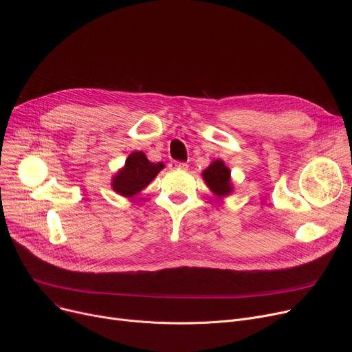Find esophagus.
Masks as SVG:
<instances>
[{"label":"esophagus","mask_w":352,"mask_h":352,"mask_svg":"<svg viewBox=\"0 0 352 352\" xmlns=\"http://www.w3.org/2000/svg\"><path fill=\"white\" fill-rule=\"evenodd\" d=\"M170 168H171V170H188V164H187V162L171 161V162H170Z\"/></svg>","instance_id":"34e87169"}]
</instances>
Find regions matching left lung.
Instances as JSON below:
<instances>
[{"label": "left lung", "instance_id": "8db88e82", "mask_svg": "<svg viewBox=\"0 0 352 352\" xmlns=\"http://www.w3.org/2000/svg\"><path fill=\"white\" fill-rule=\"evenodd\" d=\"M202 178L217 197H227L232 192L231 171L223 160L212 161L208 168L202 171Z\"/></svg>", "mask_w": 352, "mask_h": 352}]
</instances>
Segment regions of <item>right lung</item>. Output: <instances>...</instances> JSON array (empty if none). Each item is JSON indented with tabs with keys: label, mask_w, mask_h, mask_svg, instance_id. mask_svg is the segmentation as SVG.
Instances as JSON below:
<instances>
[{
	"label": "right lung",
	"mask_w": 352,
	"mask_h": 352,
	"mask_svg": "<svg viewBox=\"0 0 352 352\" xmlns=\"http://www.w3.org/2000/svg\"><path fill=\"white\" fill-rule=\"evenodd\" d=\"M164 168L162 162H151L142 151L128 155L125 165L113 177V190L122 197H134Z\"/></svg>",
	"instance_id": "right-lung-1"
}]
</instances>
